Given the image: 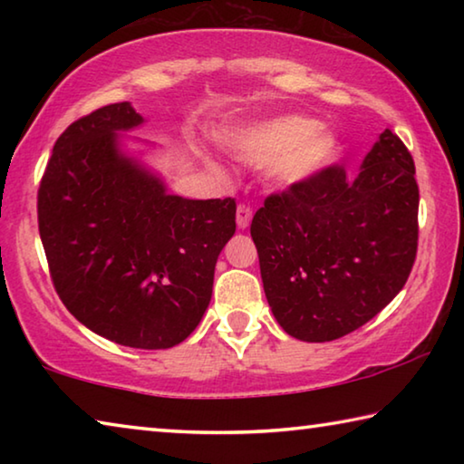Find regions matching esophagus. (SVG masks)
<instances>
[{
	"instance_id": "esophagus-1",
	"label": "esophagus",
	"mask_w": 464,
	"mask_h": 464,
	"mask_svg": "<svg viewBox=\"0 0 464 464\" xmlns=\"http://www.w3.org/2000/svg\"><path fill=\"white\" fill-rule=\"evenodd\" d=\"M251 217H254V210H251L247 204H239L237 207V227L239 229H247L251 223Z\"/></svg>"
}]
</instances>
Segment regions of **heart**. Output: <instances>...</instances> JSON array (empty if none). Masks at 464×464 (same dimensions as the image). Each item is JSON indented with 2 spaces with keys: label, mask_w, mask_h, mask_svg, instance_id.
<instances>
[{
  "label": "heart",
  "mask_w": 464,
  "mask_h": 464,
  "mask_svg": "<svg viewBox=\"0 0 464 464\" xmlns=\"http://www.w3.org/2000/svg\"><path fill=\"white\" fill-rule=\"evenodd\" d=\"M303 116L266 122L249 130L239 143V153L249 161H273L272 176L280 184L303 182L332 160L335 140Z\"/></svg>",
  "instance_id": "1"
}]
</instances>
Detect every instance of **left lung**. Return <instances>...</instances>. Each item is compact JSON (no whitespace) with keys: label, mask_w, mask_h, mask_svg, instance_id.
I'll return each instance as SVG.
<instances>
[{"label":"left lung","mask_w":464,"mask_h":464,"mask_svg":"<svg viewBox=\"0 0 464 464\" xmlns=\"http://www.w3.org/2000/svg\"><path fill=\"white\" fill-rule=\"evenodd\" d=\"M418 207L413 157L389 129L356 179L334 163L266 196L251 237L280 327L332 342L387 307L418 254Z\"/></svg>","instance_id":"8db88e82"}]
</instances>
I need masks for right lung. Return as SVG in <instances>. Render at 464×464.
Instances as JSON below:
<instances>
[{
	"mask_svg": "<svg viewBox=\"0 0 464 464\" xmlns=\"http://www.w3.org/2000/svg\"><path fill=\"white\" fill-rule=\"evenodd\" d=\"M143 122L129 102L69 124L38 188V231L53 286L93 334L129 348L184 342L213 295L235 233V198L188 200L119 151Z\"/></svg>",
	"mask_w": 464,
	"mask_h": 464,
	"instance_id": "right-lung-1",
	"label": "right lung"
}]
</instances>
